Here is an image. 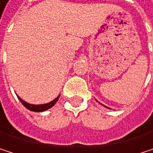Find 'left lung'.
Returning <instances> with one entry per match:
<instances>
[{"instance_id":"8db88e82","label":"left lung","mask_w":153,"mask_h":153,"mask_svg":"<svg viewBox=\"0 0 153 153\" xmlns=\"http://www.w3.org/2000/svg\"><path fill=\"white\" fill-rule=\"evenodd\" d=\"M97 102H98V101H97ZM99 104H101V105H102V106H104V107H106V106H105V105H103V104H102V103H101V102H99ZM106 108H108V107H106ZM108 109H109V108H108Z\"/></svg>"}]
</instances>
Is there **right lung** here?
<instances>
[{"label":"right lung","mask_w":153,"mask_h":153,"mask_svg":"<svg viewBox=\"0 0 153 153\" xmlns=\"http://www.w3.org/2000/svg\"><path fill=\"white\" fill-rule=\"evenodd\" d=\"M17 96H18L19 100L20 101V102H21L27 110H29V111H35V112H42V111H45L51 109V107H53V106L56 104V102H58V100H59L60 94L58 95V96H57L54 100H52L51 102H48V103H44V104H30V103L27 102L26 101H24L23 99H21L19 95H17Z\"/></svg>","instance_id":"right-lung-1"}]
</instances>
